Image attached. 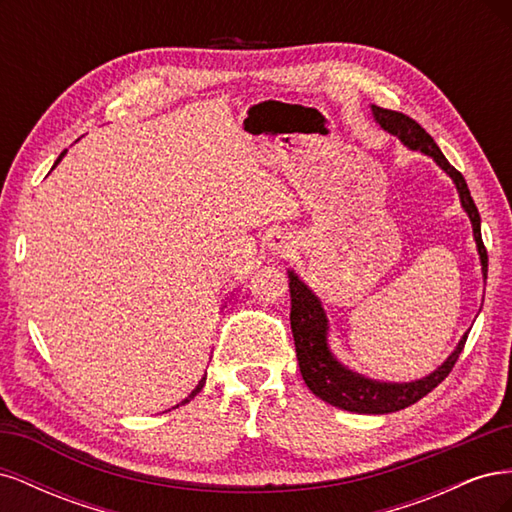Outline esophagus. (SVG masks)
I'll return each instance as SVG.
<instances>
[{"mask_svg": "<svg viewBox=\"0 0 512 512\" xmlns=\"http://www.w3.org/2000/svg\"><path fill=\"white\" fill-rule=\"evenodd\" d=\"M271 247H273V254H288V245L284 241H280V237L273 239Z\"/></svg>", "mask_w": 512, "mask_h": 512, "instance_id": "1", "label": "esophagus"}]
</instances>
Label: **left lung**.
Instances as JSON below:
<instances>
[{
	"instance_id": "8db88e82",
	"label": "left lung",
	"mask_w": 512,
	"mask_h": 512,
	"mask_svg": "<svg viewBox=\"0 0 512 512\" xmlns=\"http://www.w3.org/2000/svg\"><path fill=\"white\" fill-rule=\"evenodd\" d=\"M376 121L384 130L399 136L410 149H421L427 156L436 160L448 175L453 177L461 205L468 211L472 228H474V239L478 245L480 254V265H483V275L487 277V247L480 237V215L472 200V194L468 190V183L463 179L459 170L444 158V153L433 143V138L425 132V128L418 126V123L397 111H389V108L371 106ZM290 297H292V309H290V327L294 337V348H297V359L299 369L305 384L309 386L316 397H320L327 404L342 408L348 412H359V414H389L404 410L418 399H423L427 393H431L436 386L451 374L459 354L466 346L468 335L461 339L457 350L448 356L442 367H438L433 374H429L423 380L406 382V384H386L367 380L354 371L339 365L327 346V316H324L320 301L314 297L312 290H309L297 275L290 271Z\"/></svg>"
}]
</instances>
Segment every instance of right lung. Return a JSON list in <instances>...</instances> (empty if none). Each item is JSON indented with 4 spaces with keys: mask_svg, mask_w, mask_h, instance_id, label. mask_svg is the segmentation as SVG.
Listing matches in <instances>:
<instances>
[{
    "mask_svg": "<svg viewBox=\"0 0 512 512\" xmlns=\"http://www.w3.org/2000/svg\"><path fill=\"white\" fill-rule=\"evenodd\" d=\"M64 153H66V151H64ZM64 153H61V156L57 158V162H55V164H59V160H61V158H64ZM205 380H207V376H205L203 380H200V382H198V386H196V389L192 391V395H190L188 399H183V404H188V401H190V399H194V397H196V393H200V389H203V386H205Z\"/></svg>",
    "mask_w": 512,
    "mask_h": 512,
    "instance_id": "obj_1",
    "label": "right lung"
}]
</instances>
